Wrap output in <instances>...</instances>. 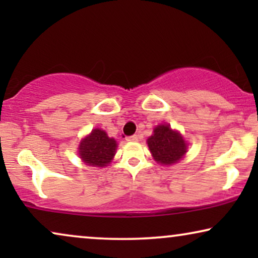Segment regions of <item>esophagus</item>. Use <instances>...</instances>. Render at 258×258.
<instances>
[{"instance_id":"obj_1","label":"esophagus","mask_w":258,"mask_h":258,"mask_svg":"<svg viewBox=\"0 0 258 258\" xmlns=\"http://www.w3.org/2000/svg\"><path fill=\"white\" fill-rule=\"evenodd\" d=\"M126 141H132V142H136V141H139V136H137V135L128 136V137H126Z\"/></svg>"}]
</instances>
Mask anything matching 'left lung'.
I'll list each match as a JSON object with an SVG mask.
<instances>
[{
    "mask_svg": "<svg viewBox=\"0 0 258 258\" xmlns=\"http://www.w3.org/2000/svg\"><path fill=\"white\" fill-rule=\"evenodd\" d=\"M147 142L155 161L164 165L177 163L186 153L185 141L177 132L171 130L169 124L156 126L154 135Z\"/></svg>",
    "mask_w": 258,
    "mask_h": 258,
    "instance_id": "obj_1",
    "label": "left lung"
}]
</instances>
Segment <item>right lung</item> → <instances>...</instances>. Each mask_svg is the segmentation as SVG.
Listing matches in <instances>:
<instances>
[{"label":"right lung","instance_id":"add662e5","mask_svg":"<svg viewBox=\"0 0 258 258\" xmlns=\"http://www.w3.org/2000/svg\"><path fill=\"white\" fill-rule=\"evenodd\" d=\"M116 141L108 137L101 129H94L91 134L82 140L79 153L87 164L93 167H105L116 153Z\"/></svg>","mask_w":258,"mask_h":258}]
</instances>
